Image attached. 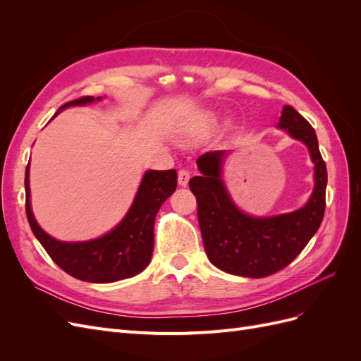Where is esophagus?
<instances>
[{
  "label": "esophagus",
  "instance_id": "esophagus-1",
  "mask_svg": "<svg viewBox=\"0 0 361 361\" xmlns=\"http://www.w3.org/2000/svg\"><path fill=\"white\" fill-rule=\"evenodd\" d=\"M188 180H190V171L187 169H180L179 173H178V182H179V185L185 187V185L188 183Z\"/></svg>",
  "mask_w": 361,
  "mask_h": 361
}]
</instances>
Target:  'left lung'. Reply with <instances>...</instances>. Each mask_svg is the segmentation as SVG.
Masks as SVG:
<instances>
[{
  "instance_id": "1",
  "label": "left lung",
  "mask_w": 361,
  "mask_h": 361,
  "mask_svg": "<svg viewBox=\"0 0 361 361\" xmlns=\"http://www.w3.org/2000/svg\"><path fill=\"white\" fill-rule=\"evenodd\" d=\"M280 128L309 147L314 162V190L301 209L271 218L243 214L221 180L224 152H206L197 159L200 176L190 180L206 255L228 274L260 279L286 268L318 231L325 212L326 166L314 129L293 106L283 108Z\"/></svg>"
}]
</instances>
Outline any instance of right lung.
<instances>
[{"mask_svg": "<svg viewBox=\"0 0 361 361\" xmlns=\"http://www.w3.org/2000/svg\"><path fill=\"white\" fill-rule=\"evenodd\" d=\"M93 101V96H82L61 105L60 110ZM28 170L30 164L25 170V211L30 227L49 257L64 272L84 281L113 283L134 277L149 265L154 251L155 216L161 204L178 187L176 170L147 171L123 221L108 235L89 243H60L42 231L31 212Z\"/></svg>", "mask_w": 361, "mask_h": 361, "instance_id": "1", "label": "right lung"}]
</instances>
